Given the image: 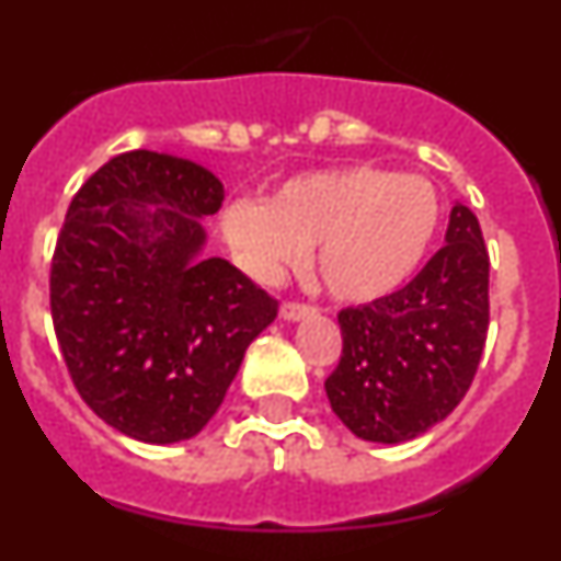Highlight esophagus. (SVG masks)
<instances>
[{
	"label": "esophagus",
	"instance_id": "obj_1",
	"mask_svg": "<svg viewBox=\"0 0 561 561\" xmlns=\"http://www.w3.org/2000/svg\"><path fill=\"white\" fill-rule=\"evenodd\" d=\"M317 309L314 306H306V304H284L280 306V317L289 320V323H300L306 317H314Z\"/></svg>",
	"mask_w": 561,
	"mask_h": 561
}]
</instances>
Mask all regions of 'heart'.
I'll use <instances>...</instances> for the list:
<instances>
[{
  "label": "heart",
  "instance_id": "1",
  "mask_svg": "<svg viewBox=\"0 0 561 561\" xmlns=\"http://www.w3.org/2000/svg\"><path fill=\"white\" fill-rule=\"evenodd\" d=\"M440 227V199L419 173L345 165L297 173L270 199H236L221 236L257 280H277L317 244L325 289L348 304H374L408 284Z\"/></svg>",
  "mask_w": 561,
  "mask_h": 561
}]
</instances>
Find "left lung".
Instances as JSON below:
<instances>
[{"mask_svg": "<svg viewBox=\"0 0 561 561\" xmlns=\"http://www.w3.org/2000/svg\"><path fill=\"white\" fill-rule=\"evenodd\" d=\"M331 410L362 440L404 444L447 419L478 370L489 331V252L455 202L444 247L404 289L340 311Z\"/></svg>", "mask_w": 561, "mask_h": 561, "instance_id": "1", "label": "left lung"}]
</instances>
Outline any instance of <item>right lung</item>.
<instances>
[{"instance_id":"right-lung-1","label":"right lung","mask_w":561,"mask_h":561,"mask_svg":"<svg viewBox=\"0 0 561 561\" xmlns=\"http://www.w3.org/2000/svg\"><path fill=\"white\" fill-rule=\"evenodd\" d=\"M225 185L191 160L128 151L98 168L58 236L49 309L78 393L142 444L199 435L277 300L225 257L202 221Z\"/></svg>"}]
</instances>
